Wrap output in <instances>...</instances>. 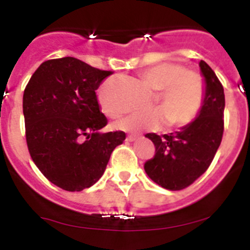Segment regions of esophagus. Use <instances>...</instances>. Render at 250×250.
Segmentation results:
<instances>
[{
  "mask_svg": "<svg viewBox=\"0 0 250 250\" xmlns=\"http://www.w3.org/2000/svg\"><path fill=\"white\" fill-rule=\"evenodd\" d=\"M138 139H141V136L140 135H129L126 138V140L127 141H136Z\"/></svg>",
  "mask_w": 250,
  "mask_h": 250,
  "instance_id": "1",
  "label": "esophagus"
}]
</instances>
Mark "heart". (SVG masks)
Instances as JSON below:
<instances>
[{
    "mask_svg": "<svg viewBox=\"0 0 250 250\" xmlns=\"http://www.w3.org/2000/svg\"><path fill=\"white\" fill-rule=\"evenodd\" d=\"M140 76L152 89L158 90L154 100L156 109L130 115L116 123L118 129L139 134L146 130L159 131L167 124L171 129H182L198 118L207 94V83L199 71L182 63L160 62L144 68ZM99 100L110 118H119L123 114V109L112 105L104 90L99 92Z\"/></svg>",
    "mask_w": 250,
    "mask_h": 250,
    "instance_id": "b5f03b06",
    "label": "heart"
}]
</instances>
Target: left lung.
<instances>
[{
  "label": "left lung",
  "instance_id": "8db88e82",
  "mask_svg": "<svg viewBox=\"0 0 250 250\" xmlns=\"http://www.w3.org/2000/svg\"><path fill=\"white\" fill-rule=\"evenodd\" d=\"M207 94L199 116L180 131L146 134L155 145V156L144 169L152 182L167 190H182L207 171L222 143L224 132V89L205 61L199 62Z\"/></svg>",
  "mask_w": 250,
  "mask_h": 250
}]
</instances>
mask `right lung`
Segmentation results:
<instances>
[{"label":"right lung","instance_id":"add662e5","mask_svg":"<svg viewBox=\"0 0 250 250\" xmlns=\"http://www.w3.org/2000/svg\"><path fill=\"white\" fill-rule=\"evenodd\" d=\"M75 57L47 60L23 92L26 143L31 158L52 184L81 191L103 176L124 131L100 134L107 125L96 90L112 75Z\"/></svg>","mask_w":250,"mask_h":250}]
</instances>
